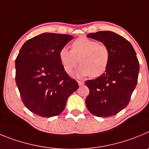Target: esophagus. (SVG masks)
I'll list each match as a JSON object with an SVG mask.
<instances>
[{
    "instance_id": "obj_1",
    "label": "esophagus",
    "mask_w": 149,
    "mask_h": 149,
    "mask_svg": "<svg viewBox=\"0 0 149 149\" xmlns=\"http://www.w3.org/2000/svg\"><path fill=\"white\" fill-rule=\"evenodd\" d=\"M84 81H78V84H79V86H81V85H83L84 84Z\"/></svg>"
}]
</instances>
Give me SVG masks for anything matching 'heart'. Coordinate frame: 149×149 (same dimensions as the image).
Wrapping results in <instances>:
<instances>
[{
	"label": "heart",
	"mask_w": 149,
	"mask_h": 149,
	"mask_svg": "<svg viewBox=\"0 0 149 149\" xmlns=\"http://www.w3.org/2000/svg\"><path fill=\"white\" fill-rule=\"evenodd\" d=\"M58 57L68 74L74 70L79 62L81 66L76 73L77 77L91 76L96 78L102 75L108 68L110 51L104 44L81 36L73 41L71 50L61 48Z\"/></svg>",
	"instance_id": "heart-1"
}]
</instances>
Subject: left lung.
<instances>
[{
  "instance_id": "8db88e82",
  "label": "left lung",
  "mask_w": 149,
  "mask_h": 149,
  "mask_svg": "<svg viewBox=\"0 0 149 149\" xmlns=\"http://www.w3.org/2000/svg\"><path fill=\"white\" fill-rule=\"evenodd\" d=\"M87 36L108 47L110 61L102 75L85 81L90 90L86 106L94 116H114L128 105L137 83L140 65L136 53L128 40L113 32L100 31Z\"/></svg>"
}]
</instances>
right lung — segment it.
I'll return each mask as SVG.
<instances>
[{
	"label": "right lung",
	"instance_id": "obj_1",
	"mask_svg": "<svg viewBox=\"0 0 149 149\" xmlns=\"http://www.w3.org/2000/svg\"><path fill=\"white\" fill-rule=\"evenodd\" d=\"M69 35L45 33L24 44L15 59V81L23 103L42 117L57 116L79 88L65 71L59 50L72 40Z\"/></svg>",
	"mask_w": 149,
	"mask_h": 149
}]
</instances>
